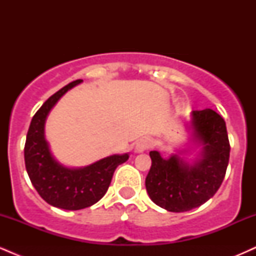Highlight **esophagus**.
I'll return each mask as SVG.
<instances>
[{
  "mask_svg": "<svg viewBox=\"0 0 256 256\" xmlns=\"http://www.w3.org/2000/svg\"><path fill=\"white\" fill-rule=\"evenodd\" d=\"M152 146V140L149 138H140V140H137L136 146H134V149H136L137 152H146V149H149Z\"/></svg>",
  "mask_w": 256,
  "mask_h": 256,
  "instance_id": "esophagus-1",
  "label": "esophagus"
}]
</instances>
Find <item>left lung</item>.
<instances>
[{"instance_id": "1", "label": "left lung", "mask_w": 256, "mask_h": 256, "mask_svg": "<svg viewBox=\"0 0 256 256\" xmlns=\"http://www.w3.org/2000/svg\"><path fill=\"white\" fill-rule=\"evenodd\" d=\"M192 140L202 146L198 160L186 162L173 154L164 158L149 152L152 167L146 189L155 204L168 212H186L207 202L224 180L230 158V143L224 119L210 108L192 110Z\"/></svg>"}]
</instances>
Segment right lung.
Instances as JSON below:
<instances>
[{"label":"right lung","instance_id":"right-lung-1","mask_svg":"<svg viewBox=\"0 0 256 256\" xmlns=\"http://www.w3.org/2000/svg\"><path fill=\"white\" fill-rule=\"evenodd\" d=\"M82 82H72L44 102L31 120L24 149L26 171L34 189L49 204L66 210H83L100 201L116 167L128 158V152L114 154L89 166L70 168L52 156L44 136L46 116L61 96Z\"/></svg>","mask_w":256,"mask_h":256}]
</instances>
